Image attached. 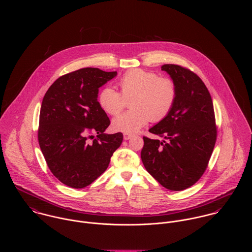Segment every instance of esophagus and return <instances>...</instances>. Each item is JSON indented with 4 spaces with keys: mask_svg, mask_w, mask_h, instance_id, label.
I'll return each instance as SVG.
<instances>
[{
    "mask_svg": "<svg viewBox=\"0 0 252 252\" xmlns=\"http://www.w3.org/2000/svg\"><path fill=\"white\" fill-rule=\"evenodd\" d=\"M123 138H124L125 141H128V140H130V139L133 138V135H131V134H124V135H123Z\"/></svg>",
    "mask_w": 252,
    "mask_h": 252,
    "instance_id": "esophagus-1",
    "label": "esophagus"
}]
</instances>
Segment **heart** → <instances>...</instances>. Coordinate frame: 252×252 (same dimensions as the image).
Returning <instances> with one entry per match:
<instances>
[{
  "mask_svg": "<svg viewBox=\"0 0 252 252\" xmlns=\"http://www.w3.org/2000/svg\"><path fill=\"white\" fill-rule=\"evenodd\" d=\"M121 93L111 86L104 87L99 94L101 108L111 115L118 114L131 98L132 110L116 116L112 129L125 134H135L152 120L164 119L174 108L178 89L175 81L159 77L157 73L134 69L126 72L119 80Z\"/></svg>",
  "mask_w": 252,
  "mask_h": 252,
  "instance_id": "obj_1",
  "label": "heart"
}]
</instances>
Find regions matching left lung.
Wrapping results in <instances>:
<instances>
[{
	"label": "left lung",
	"mask_w": 252,
	"mask_h": 252,
	"mask_svg": "<svg viewBox=\"0 0 252 252\" xmlns=\"http://www.w3.org/2000/svg\"><path fill=\"white\" fill-rule=\"evenodd\" d=\"M175 81L177 100L171 112L149 129L163 141L144 137L141 152L146 171L162 186L184 190L205 173L216 141L211 94L202 79L179 65L161 67Z\"/></svg>",
	"instance_id": "8db88e82"
}]
</instances>
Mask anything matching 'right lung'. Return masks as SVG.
Here are the masks:
<instances>
[{"label": "right lung", "mask_w": 252, "mask_h": 252, "mask_svg": "<svg viewBox=\"0 0 252 252\" xmlns=\"http://www.w3.org/2000/svg\"><path fill=\"white\" fill-rule=\"evenodd\" d=\"M116 74L80 69L56 79L43 97L38 144L51 173L67 186L80 189L97 180L123 141L122 133H105L110 121L98 102L99 88Z\"/></svg>", "instance_id": "right-lung-1"}]
</instances>
